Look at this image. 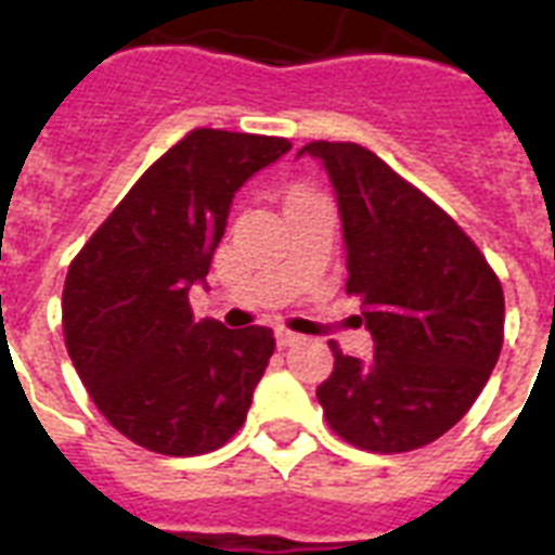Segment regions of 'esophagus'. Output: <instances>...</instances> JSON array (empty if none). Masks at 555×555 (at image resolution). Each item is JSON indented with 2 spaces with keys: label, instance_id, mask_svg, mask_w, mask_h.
<instances>
[{
  "label": "esophagus",
  "instance_id": "34e87169",
  "mask_svg": "<svg viewBox=\"0 0 555 555\" xmlns=\"http://www.w3.org/2000/svg\"><path fill=\"white\" fill-rule=\"evenodd\" d=\"M299 334H294V331H287V328H276V346L279 348H287V346H296L299 343Z\"/></svg>",
  "mask_w": 555,
  "mask_h": 555
}]
</instances>
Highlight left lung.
Returning <instances> with one entry per match:
<instances>
[{"label": "left lung", "mask_w": 555, "mask_h": 555, "mask_svg": "<svg viewBox=\"0 0 555 555\" xmlns=\"http://www.w3.org/2000/svg\"><path fill=\"white\" fill-rule=\"evenodd\" d=\"M346 238V294L363 299L369 363L331 339L317 388L325 421L351 447L412 452L455 426L504 346V291L455 218L360 143L313 141Z\"/></svg>", "instance_id": "1"}]
</instances>
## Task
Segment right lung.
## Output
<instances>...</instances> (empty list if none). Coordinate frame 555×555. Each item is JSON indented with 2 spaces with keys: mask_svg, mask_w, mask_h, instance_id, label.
<instances>
[{
  "mask_svg": "<svg viewBox=\"0 0 555 555\" xmlns=\"http://www.w3.org/2000/svg\"><path fill=\"white\" fill-rule=\"evenodd\" d=\"M287 138L192 129L152 164L74 256L65 348L100 414L158 455L192 457L242 429L276 348L264 325L192 320L235 190Z\"/></svg>",
  "mask_w": 555,
  "mask_h": 555,
  "instance_id": "add662e5",
  "label": "right lung"
}]
</instances>
